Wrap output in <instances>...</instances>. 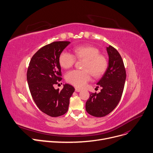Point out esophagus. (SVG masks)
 <instances>
[{"label":"esophagus","instance_id":"1","mask_svg":"<svg viewBox=\"0 0 153 153\" xmlns=\"http://www.w3.org/2000/svg\"><path fill=\"white\" fill-rule=\"evenodd\" d=\"M75 91H77V92H79V91H82V90L80 89V88H75Z\"/></svg>","mask_w":153,"mask_h":153}]
</instances>
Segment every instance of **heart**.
<instances>
[{"label": "heart", "mask_w": 153, "mask_h": 153, "mask_svg": "<svg viewBox=\"0 0 153 153\" xmlns=\"http://www.w3.org/2000/svg\"><path fill=\"white\" fill-rule=\"evenodd\" d=\"M99 49L91 45H82L74 48V55L63 51L59 56L60 66L64 69L72 67L76 59L84 60V70H73L67 73L66 80L68 82L77 87H83L91 79V74L94 77L102 76L108 68L106 57L100 54Z\"/></svg>", "instance_id": "obj_1"}]
</instances>
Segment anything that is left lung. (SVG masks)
Returning <instances> with one entry per match:
<instances>
[{"label": "left lung", "instance_id": "left-lung-1", "mask_svg": "<svg viewBox=\"0 0 153 153\" xmlns=\"http://www.w3.org/2000/svg\"><path fill=\"white\" fill-rule=\"evenodd\" d=\"M106 50L108 66L97 84L101 87V91L90 94L85 104L87 113L95 117L105 116L114 109L123 95L126 79L123 60L117 50L111 45Z\"/></svg>", "mask_w": 153, "mask_h": 153}]
</instances>
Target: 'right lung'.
Segmentation results:
<instances>
[{"label":"right lung","instance_id":"add662e5","mask_svg":"<svg viewBox=\"0 0 153 153\" xmlns=\"http://www.w3.org/2000/svg\"><path fill=\"white\" fill-rule=\"evenodd\" d=\"M70 44L56 41L40 48L30 59L27 80L30 94L39 109L51 117L65 114L74 88L66 84L62 90L54 85L62 80L59 56Z\"/></svg>","mask_w":153,"mask_h":153}]
</instances>
